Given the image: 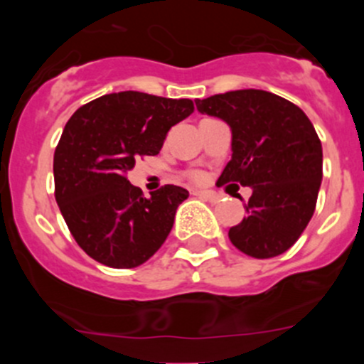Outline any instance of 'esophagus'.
Returning a JSON list of instances; mask_svg holds the SVG:
<instances>
[{"mask_svg":"<svg viewBox=\"0 0 364 364\" xmlns=\"http://www.w3.org/2000/svg\"><path fill=\"white\" fill-rule=\"evenodd\" d=\"M196 196H199L200 199L208 200V203L211 204H218L220 203V196H216L215 192H208V190H196Z\"/></svg>","mask_w":364,"mask_h":364,"instance_id":"34e87169","label":"esophagus"}]
</instances>
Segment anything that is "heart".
I'll list each match as a JSON object with an SVG mask.
<instances>
[{
  "label": "heart",
  "mask_w": 364,
  "mask_h": 364,
  "mask_svg": "<svg viewBox=\"0 0 364 364\" xmlns=\"http://www.w3.org/2000/svg\"><path fill=\"white\" fill-rule=\"evenodd\" d=\"M192 178H193V179H197V181H199V179L203 178V176H200L199 172H193V174H192Z\"/></svg>",
  "instance_id": "b5f03b06"
}]
</instances>
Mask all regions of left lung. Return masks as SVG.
Instances as JSON below:
<instances>
[{
	"mask_svg": "<svg viewBox=\"0 0 364 364\" xmlns=\"http://www.w3.org/2000/svg\"><path fill=\"white\" fill-rule=\"evenodd\" d=\"M197 111L225 121L232 156L218 181L253 190L247 216L230 227L234 247L255 259L282 255L310 222L322 181V144L297 105L262 90L196 100Z\"/></svg>",
	"mask_w": 364,
	"mask_h": 364,
	"instance_id": "obj_1",
	"label": "left lung"
}]
</instances>
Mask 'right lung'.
<instances>
[{"label": "right lung", "instance_id": "obj_1", "mask_svg": "<svg viewBox=\"0 0 364 364\" xmlns=\"http://www.w3.org/2000/svg\"><path fill=\"white\" fill-rule=\"evenodd\" d=\"M192 112L188 98L121 91L82 105L65 124L54 151L56 203L91 259L130 269L167 240L188 192L165 185L144 197L127 174L139 156L159 155L167 132Z\"/></svg>", "mask_w": 364, "mask_h": 364}]
</instances>
